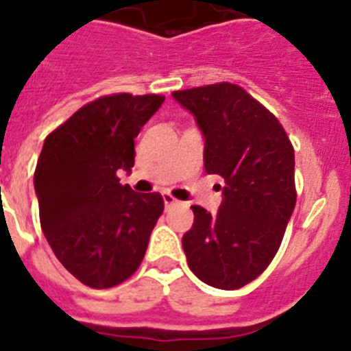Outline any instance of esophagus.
<instances>
[{"label": "esophagus", "mask_w": 351, "mask_h": 351, "mask_svg": "<svg viewBox=\"0 0 351 351\" xmlns=\"http://www.w3.org/2000/svg\"><path fill=\"white\" fill-rule=\"evenodd\" d=\"M163 202H165V206H167V208H170V206H173L176 202H178V199H173L170 193H163Z\"/></svg>", "instance_id": "obj_1"}]
</instances>
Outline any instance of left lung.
<instances>
[{
	"label": "left lung",
	"instance_id": "left-lung-1",
	"mask_svg": "<svg viewBox=\"0 0 351 351\" xmlns=\"http://www.w3.org/2000/svg\"><path fill=\"white\" fill-rule=\"evenodd\" d=\"M204 136V169L226 181L217 215L191 206L182 236L190 269L218 289H239L268 268L296 204L295 151L259 101L232 83L172 92Z\"/></svg>",
	"mask_w": 351,
	"mask_h": 351
}]
</instances>
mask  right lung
<instances>
[{
	"mask_svg": "<svg viewBox=\"0 0 351 351\" xmlns=\"http://www.w3.org/2000/svg\"><path fill=\"white\" fill-rule=\"evenodd\" d=\"M163 95L113 94L80 108L47 134L35 169L42 232L67 271L94 289L138 269L163 213L160 193H136L117 170L134 165V138Z\"/></svg>",
	"mask_w": 351,
	"mask_h": 351,
	"instance_id": "add662e5",
	"label": "right lung"
}]
</instances>
